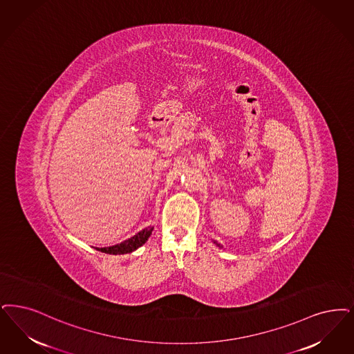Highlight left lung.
<instances>
[{"label":"left lung","instance_id":"left-lung-1","mask_svg":"<svg viewBox=\"0 0 354 354\" xmlns=\"http://www.w3.org/2000/svg\"><path fill=\"white\" fill-rule=\"evenodd\" d=\"M214 243H216V242H214ZM217 245H218V243H217ZM218 246H220V245H218Z\"/></svg>","mask_w":354,"mask_h":354}]
</instances>
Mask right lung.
Wrapping results in <instances>:
<instances>
[{"label":"right lung","mask_w":354,"mask_h":354,"mask_svg":"<svg viewBox=\"0 0 354 354\" xmlns=\"http://www.w3.org/2000/svg\"><path fill=\"white\" fill-rule=\"evenodd\" d=\"M154 227H147L142 229L141 232H138L136 236L130 237L129 240L124 241L121 243H117L109 248H97L99 252L106 253V254H127L131 253L134 250H137L138 248H141L142 245L149 240V237L151 236Z\"/></svg>","instance_id":"right-lung-1"}]
</instances>
